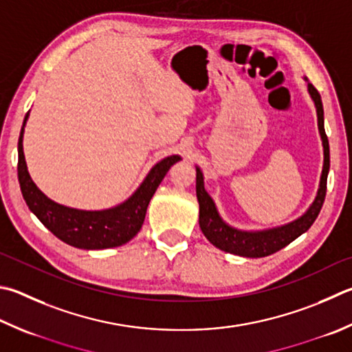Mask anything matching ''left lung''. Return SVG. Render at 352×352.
<instances>
[{"label":"left lung","mask_w":352,"mask_h":352,"mask_svg":"<svg viewBox=\"0 0 352 352\" xmlns=\"http://www.w3.org/2000/svg\"><path fill=\"white\" fill-rule=\"evenodd\" d=\"M308 92L312 101L316 104L317 111V124L318 133H320L322 144H323V169L320 175V183H318L317 195L312 201L308 210L287 225L277 226L272 229H263V231H241V229L229 226L228 223L221 219L219 210L210 195L204 189L203 174L200 168L197 166V200L200 204V223L201 232L215 248L221 251L240 255V257L258 258L266 257L274 252L280 251L285 246L289 245L291 241L296 240L300 235L305 234L311 228L312 223L316 221L318 212L323 206L324 195H327V180L329 172V143L328 137L324 133V118H323V104L320 94L317 89L308 82Z\"/></svg>","instance_id":"8db88e82"}]
</instances>
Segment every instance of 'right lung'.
I'll use <instances>...</instances> for the list:
<instances>
[{"label": "right lung", "mask_w": 352, "mask_h": 352, "mask_svg": "<svg viewBox=\"0 0 352 352\" xmlns=\"http://www.w3.org/2000/svg\"><path fill=\"white\" fill-rule=\"evenodd\" d=\"M25 113L18 140V182L29 209L55 237L78 249H107L121 246L138 234L146 217V209L158 184L180 155H170L158 162L149 170L143 183L126 201L103 210H82L63 206L44 195L32 180L23 152Z\"/></svg>", "instance_id": "right-lung-1"}]
</instances>
